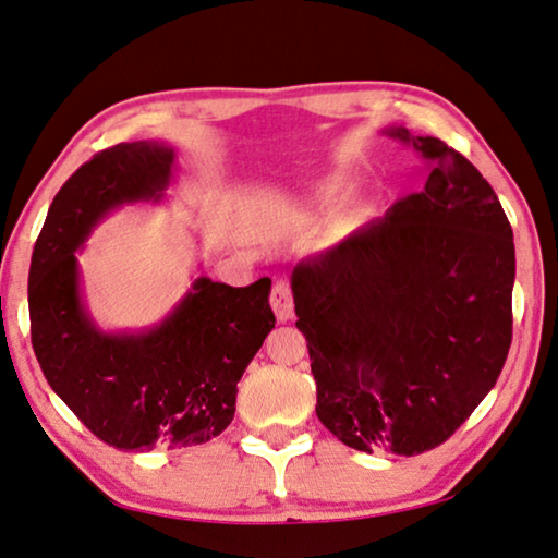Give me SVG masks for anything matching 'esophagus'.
I'll use <instances>...</instances> for the list:
<instances>
[{
    "instance_id": "esophagus-1",
    "label": "esophagus",
    "mask_w": 558,
    "mask_h": 558,
    "mask_svg": "<svg viewBox=\"0 0 558 558\" xmlns=\"http://www.w3.org/2000/svg\"><path fill=\"white\" fill-rule=\"evenodd\" d=\"M271 308L274 314H277V322H289L291 316H294V296H291V287L287 279H279L277 284L271 287Z\"/></svg>"
}]
</instances>
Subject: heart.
Instances as JSON below:
<instances>
[{
  "instance_id": "obj_1",
  "label": "heart",
  "mask_w": 558,
  "mask_h": 558,
  "mask_svg": "<svg viewBox=\"0 0 558 558\" xmlns=\"http://www.w3.org/2000/svg\"><path fill=\"white\" fill-rule=\"evenodd\" d=\"M316 197L322 199V203H326V205H333V203H339V199L343 197V190H341L339 182H324V185H318Z\"/></svg>"
}]
</instances>
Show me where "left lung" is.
Instances as JSON below:
<instances>
[{
	"instance_id": "left-lung-1",
	"label": "left lung",
	"mask_w": 558,
	"mask_h": 558,
	"mask_svg": "<svg viewBox=\"0 0 558 558\" xmlns=\"http://www.w3.org/2000/svg\"><path fill=\"white\" fill-rule=\"evenodd\" d=\"M420 193L291 274L316 415L361 452L442 445L495 388L511 345L514 234L480 170L440 138Z\"/></svg>"
}]
</instances>
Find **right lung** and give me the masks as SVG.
I'll return each instance as SVG.
<instances>
[{
	"label": "right lung",
	"mask_w": 558,
	"mask_h": 558,
	"mask_svg": "<svg viewBox=\"0 0 558 558\" xmlns=\"http://www.w3.org/2000/svg\"><path fill=\"white\" fill-rule=\"evenodd\" d=\"M175 150L118 143L63 182L34 244L32 345L44 376L100 440L128 452L213 440L234 417L236 383L274 328L271 279L227 287L197 277L145 331H104L86 312L76 252L108 213L160 203Z\"/></svg>",
	"instance_id": "add662e5"
}]
</instances>
